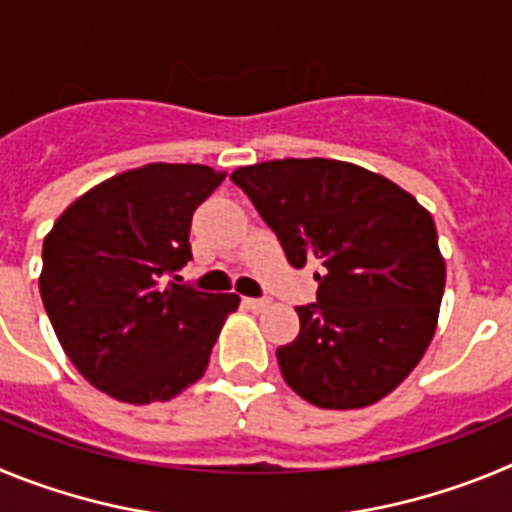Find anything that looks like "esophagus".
<instances>
[{
	"instance_id": "obj_1",
	"label": "esophagus",
	"mask_w": 512,
	"mask_h": 512,
	"mask_svg": "<svg viewBox=\"0 0 512 512\" xmlns=\"http://www.w3.org/2000/svg\"><path fill=\"white\" fill-rule=\"evenodd\" d=\"M246 307L248 310H256V312H261V310H266V307L271 305V300H266V297H246Z\"/></svg>"
}]
</instances>
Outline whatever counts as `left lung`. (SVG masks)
Segmentation results:
<instances>
[{
    "instance_id": "obj_1",
    "label": "left lung",
    "mask_w": 512,
    "mask_h": 512,
    "mask_svg": "<svg viewBox=\"0 0 512 512\" xmlns=\"http://www.w3.org/2000/svg\"><path fill=\"white\" fill-rule=\"evenodd\" d=\"M230 179L289 264H318V302L297 307L300 333L277 348L284 382L328 410L390 395L436 333L446 264L431 212L390 179L333 158L264 161Z\"/></svg>"
}]
</instances>
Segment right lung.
<instances>
[{"instance_id": "add662e5", "label": "right lung", "mask_w": 512, "mask_h": 512, "mask_svg": "<svg viewBox=\"0 0 512 512\" xmlns=\"http://www.w3.org/2000/svg\"><path fill=\"white\" fill-rule=\"evenodd\" d=\"M225 171L148 164L63 210L43 241L40 297L71 364L130 405L166 402L205 374L238 295L182 284L192 215Z\"/></svg>"}]
</instances>
